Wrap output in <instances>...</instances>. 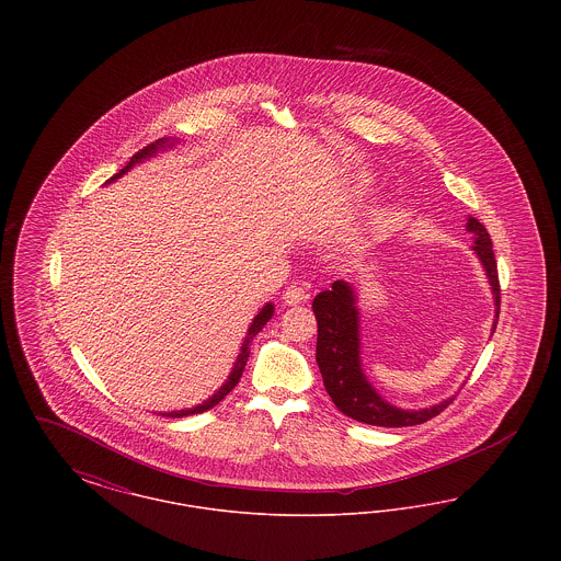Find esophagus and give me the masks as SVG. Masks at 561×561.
<instances>
[{"instance_id":"obj_1","label":"esophagus","mask_w":561,"mask_h":561,"mask_svg":"<svg viewBox=\"0 0 561 561\" xmlns=\"http://www.w3.org/2000/svg\"><path fill=\"white\" fill-rule=\"evenodd\" d=\"M309 298V288L307 286H300V284H294L286 293H284V302L286 305H300Z\"/></svg>"}]
</instances>
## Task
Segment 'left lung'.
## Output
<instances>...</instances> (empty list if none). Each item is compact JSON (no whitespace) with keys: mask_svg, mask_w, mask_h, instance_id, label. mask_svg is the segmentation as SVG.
Returning <instances> with one entry per match:
<instances>
[{"mask_svg":"<svg viewBox=\"0 0 561 561\" xmlns=\"http://www.w3.org/2000/svg\"><path fill=\"white\" fill-rule=\"evenodd\" d=\"M467 231L473 233V250L492 286L496 305V321L501 313V284L492 240L485 227L473 216L467 218ZM355 302L357 300L351 284L343 279L334 282L330 290H323L313 298V313L318 320L316 359L323 376V387L336 403V408L343 414H347L348 419L376 427H414L444 412V408H448L454 398L423 410H401L376 393V389L362 370L359 311Z\"/></svg>","mask_w":561,"mask_h":561,"instance_id":"1","label":"left lung"}]
</instances>
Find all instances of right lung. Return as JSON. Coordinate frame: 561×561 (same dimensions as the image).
<instances>
[{"mask_svg":"<svg viewBox=\"0 0 561 561\" xmlns=\"http://www.w3.org/2000/svg\"><path fill=\"white\" fill-rule=\"evenodd\" d=\"M174 145V140H170V138H160V140H156V142H151V145H147L145 149H140L136 156H133V160L128 161V165L126 168H122L115 176H111L107 183H113L115 179H119L122 174H126L130 168H133L134 163H138V161L147 160V158H153L158 151H163V149H170ZM271 316H273V305L267 302L261 311H259V316L252 320L250 323V328H248V336H245V341H243V345L240 348V355H238V359H236V366H233V370L229 374V378L225 380V385L214 393L213 398H208V400L204 401V403H199V405H195V408H187V410H176V412H165V414H161V416H172V419H181V416H188V414H199V412H206V410H210L214 408L218 401L225 400V396L240 382L241 373H243V368H245V362H248V357H250V343H252V339L263 330V325L271 320Z\"/></svg>","mask_w":561,"mask_h":561,"instance_id":"right-lung-1","label":"right lung"}]
</instances>
